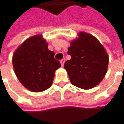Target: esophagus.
<instances>
[{"label": "esophagus", "instance_id": "1", "mask_svg": "<svg viewBox=\"0 0 124 124\" xmlns=\"http://www.w3.org/2000/svg\"><path fill=\"white\" fill-rule=\"evenodd\" d=\"M64 62H65V59H62V60H60V63H61L62 66H64Z\"/></svg>", "mask_w": 124, "mask_h": 124}]
</instances>
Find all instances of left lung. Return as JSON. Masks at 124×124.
Here are the masks:
<instances>
[{
	"mask_svg": "<svg viewBox=\"0 0 124 124\" xmlns=\"http://www.w3.org/2000/svg\"><path fill=\"white\" fill-rule=\"evenodd\" d=\"M68 54L71 59L64 67L73 85L88 89L101 83L107 72L108 56L96 38L80 32L78 39L71 41Z\"/></svg>",
	"mask_w": 124,
	"mask_h": 124,
	"instance_id": "8db88e82",
	"label": "left lung"
}]
</instances>
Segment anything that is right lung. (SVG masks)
Instances as JSON below:
<instances>
[{"mask_svg": "<svg viewBox=\"0 0 124 124\" xmlns=\"http://www.w3.org/2000/svg\"><path fill=\"white\" fill-rule=\"evenodd\" d=\"M54 52L41 35H35L25 40L14 53V69L25 88L39 92L48 89L53 83L55 71L61 64L54 58Z\"/></svg>", "mask_w": 124, "mask_h": 124, "instance_id": "1", "label": "right lung"}]
</instances>
